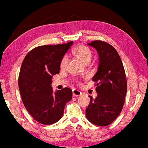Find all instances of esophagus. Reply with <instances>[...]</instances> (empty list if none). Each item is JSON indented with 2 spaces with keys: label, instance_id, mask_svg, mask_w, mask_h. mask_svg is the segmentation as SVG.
<instances>
[{
  "label": "esophagus",
  "instance_id": "esophagus-1",
  "mask_svg": "<svg viewBox=\"0 0 148 148\" xmlns=\"http://www.w3.org/2000/svg\"><path fill=\"white\" fill-rule=\"evenodd\" d=\"M72 93H73V96H79L81 94H82V93H81L80 91L78 90H76V89L73 90Z\"/></svg>",
  "mask_w": 148,
  "mask_h": 148
}]
</instances>
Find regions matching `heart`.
Instances as JSON below:
<instances>
[{"label": "heart", "instance_id": "obj_1", "mask_svg": "<svg viewBox=\"0 0 148 148\" xmlns=\"http://www.w3.org/2000/svg\"><path fill=\"white\" fill-rule=\"evenodd\" d=\"M73 54L75 55L77 58H79L85 63H89L91 58H92V56H93V53H92L90 49L87 47L86 46H85V45H79V46L76 47L73 49ZM67 63L68 58L66 55H65L62 58L60 62V69H65L66 65H67Z\"/></svg>", "mask_w": 148, "mask_h": 148}]
</instances>
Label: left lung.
Wrapping results in <instances>:
<instances>
[{
  "label": "left lung",
  "mask_w": 148,
  "mask_h": 148,
  "mask_svg": "<svg viewBox=\"0 0 148 148\" xmlns=\"http://www.w3.org/2000/svg\"><path fill=\"white\" fill-rule=\"evenodd\" d=\"M88 45L96 48L99 65L92 80L96 82L98 96H90L86 108L88 121L99 126L110 125L121 114L127 91V81L119 54L111 45L96 40Z\"/></svg>",
  "instance_id": "8db88e82"
}]
</instances>
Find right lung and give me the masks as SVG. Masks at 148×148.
<instances>
[{"label": "right lung", "instance_id": "1", "mask_svg": "<svg viewBox=\"0 0 148 148\" xmlns=\"http://www.w3.org/2000/svg\"><path fill=\"white\" fill-rule=\"evenodd\" d=\"M73 41L35 47L26 55L20 69L18 85L22 101L39 123L50 125L63 116L65 106L72 99V90L64 88L53 93L52 76L60 71V62Z\"/></svg>", "mask_w": 148, "mask_h": 148}]
</instances>
